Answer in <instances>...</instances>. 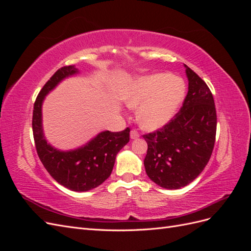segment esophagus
Instances as JSON below:
<instances>
[{
  "label": "esophagus",
  "instance_id": "obj_1",
  "mask_svg": "<svg viewBox=\"0 0 251 251\" xmlns=\"http://www.w3.org/2000/svg\"><path fill=\"white\" fill-rule=\"evenodd\" d=\"M139 133L137 132V131H135V130H133V131H131V133H130V137H131V139H137V138H139Z\"/></svg>",
  "mask_w": 251,
  "mask_h": 251
}]
</instances>
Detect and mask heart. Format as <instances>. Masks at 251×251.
<instances>
[{
	"label": "heart",
	"instance_id": "b5f03b06",
	"mask_svg": "<svg viewBox=\"0 0 251 251\" xmlns=\"http://www.w3.org/2000/svg\"><path fill=\"white\" fill-rule=\"evenodd\" d=\"M185 82L171 73H154L133 79L123 94L128 108L146 131H157L176 115L185 98Z\"/></svg>",
	"mask_w": 251,
	"mask_h": 251
}]
</instances>
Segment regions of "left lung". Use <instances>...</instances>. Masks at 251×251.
<instances>
[{
  "instance_id": "left-lung-1",
  "label": "left lung",
  "mask_w": 251,
  "mask_h": 251,
  "mask_svg": "<svg viewBox=\"0 0 251 251\" xmlns=\"http://www.w3.org/2000/svg\"><path fill=\"white\" fill-rule=\"evenodd\" d=\"M188 92L181 110L160 130L143 138L148 143L144 168L159 186L178 189L193 182L208 163L214 150L217 114L205 81L186 65Z\"/></svg>"
}]
</instances>
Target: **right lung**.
<instances>
[{"label":"right lung","instance_id":"add662e5","mask_svg":"<svg viewBox=\"0 0 251 251\" xmlns=\"http://www.w3.org/2000/svg\"><path fill=\"white\" fill-rule=\"evenodd\" d=\"M78 73L75 66L63 67L46 82L34 102L32 130L37 155L50 176L73 192H87L110 177L116 155L130 140V128L115 133L102 131L74 150L62 151L51 146L44 135L43 102L59 82Z\"/></svg>","mask_w":251,"mask_h":251}]
</instances>
